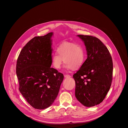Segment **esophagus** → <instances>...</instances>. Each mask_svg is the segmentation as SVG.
<instances>
[{
    "mask_svg": "<svg viewBox=\"0 0 128 128\" xmlns=\"http://www.w3.org/2000/svg\"><path fill=\"white\" fill-rule=\"evenodd\" d=\"M64 77L65 78H71V76L70 75H68V74H65L64 76Z\"/></svg>",
    "mask_w": 128,
    "mask_h": 128,
    "instance_id": "obj_1",
    "label": "esophagus"
}]
</instances>
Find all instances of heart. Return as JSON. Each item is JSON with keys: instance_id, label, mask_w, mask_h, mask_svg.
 Listing matches in <instances>:
<instances>
[{"instance_id": "1", "label": "heart", "mask_w": 128, "mask_h": 128, "mask_svg": "<svg viewBox=\"0 0 128 128\" xmlns=\"http://www.w3.org/2000/svg\"><path fill=\"white\" fill-rule=\"evenodd\" d=\"M57 52L51 55V63L56 69H60L63 62L66 69H77L82 65L84 60V50L78 44L64 42L57 48Z\"/></svg>"}]
</instances>
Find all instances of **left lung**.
Masks as SVG:
<instances>
[{
  "label": "left lung",
  "instance_id": "obj_1",
  "mask_svg": "<svg viewBox=\"0 0 128 128\" xmlns=\"http://www.w3.org/2000/svg\"><path fill=\"white\" fill-rule=\"evenodd\" d=\"M86 48L87 59L73 76L76 82L75 95L86 107L101 103L110 88L113 63L108 48L98 38L77 35Z\"/></svg>",
  "mask_w": 128,
  "mask_h": 128
}]
</instances>
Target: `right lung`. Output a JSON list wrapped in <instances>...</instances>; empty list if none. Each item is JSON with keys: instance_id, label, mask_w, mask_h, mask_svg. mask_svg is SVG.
I'll list each match as a JSON object with an SVG mask.
<instances>
[{"instance_id": "add662e5", "label": "right lung", "mask_w": 128, "mask_h": 128, "mask_svg": "<svg viewBox=\"0 0 128 128\" xmlns=\"http://www.w3.org/2000/svg\"><path fill=\"white\" fill-rule=\"evenodd\" d=\"M52 32L31 39L18 57L16 74L19 90L33 108L44 109L57 98L64 78L57 70L51 68Z\"/></svg>"}]
</instances>
